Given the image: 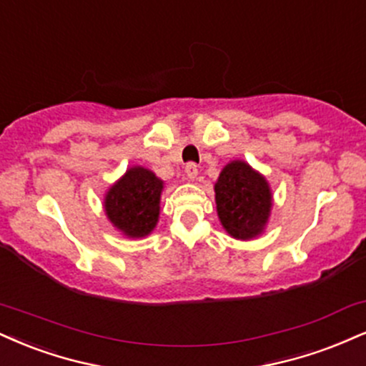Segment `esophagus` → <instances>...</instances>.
Segmentation results:
<instances>
[{
	"label": "esophagus",
	"instance_id": "obj_1",
	"mask_svg": "<svg viewBox=\"0 0 366 366\" xmlns=\"http://www.w3.org/2000/svg\"><path fill=\"white\" fill-rule=\"evenodd\" d=\"M186 175L189 180H196L197 179V165L196 164H187L186 165Z\"/></svg>",
	"mask_w": 366,
	"mask_h": 366
}]
</instances>
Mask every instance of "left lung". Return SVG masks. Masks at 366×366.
<instances>
[{"instance_id": "8db88e82", "label": "left lung", "mask_w": 366, "mask_h": 366, "mask_svg": "<svg viewBox=\"0 0 366 366\" xmlns=\"http://www.w3.org/2000/svg\"><path fill=\"white\" fill-rule=\"evenodd\" d=\"M218 219L232 239L254 240L269 223L272 191L261 172L247 162L232 160L214 182Z\"/></svg>"}]
</instances>
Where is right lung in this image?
Wrapping results in <instances>:
<instances>
[{"label":"right lung","instance_id":"right-lung-1","mask_svg":"<svg viewBox=\"0 0 366 366\" xmlns=\"http://www.w3.org/2000/svg\"><path fill=\"white\" fill-rule=\"evenodd\" d=\"M164 184L147 167H129L105 192V217L127 239H144L160 218Z\"/></svg>","mask_w":366,"mask_h":366}]
</instances>
